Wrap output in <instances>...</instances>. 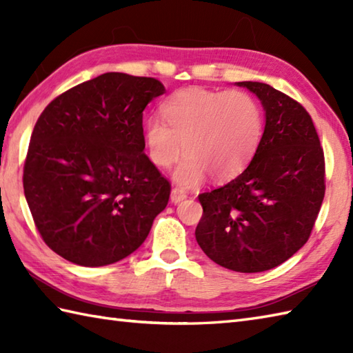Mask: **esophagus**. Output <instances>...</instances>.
<instances>
[{"instance_id": "esophagus-1", "label": "esophagus", "mask_w": 353, "mask_h": 353, "mask_svg": "<svg viewBox=\"0 0 353 353\" xmlns=\"http://www.w3.org/2000/svg\"><path fill=\"white\" fill-rule=\"evenodd\" d=\"M186 199V192L181 188H174L171 191V201L172 203H181Z\"/></svg>"}]
</instances>
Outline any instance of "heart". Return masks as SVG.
Instances as JSON below:
<instances>
[{"instance_id":"obj_1","label":"heart","mask_w":353,"mask_h":353,"mask_svg":"<svg viewBox=\"0 0 353 353\" xmlns=\"http://www.w3.org/2000/svg\"><path fill=\"white\" fill-rule=\"evenodd\" d=\"M162 119L148 118L142 129L148 159L172 171L182 186L199 185L209 172L215 181L239 174L261 144L264 115L259 103L244 91L183 89L161 104Z\"/></svg>"}]
</instances>
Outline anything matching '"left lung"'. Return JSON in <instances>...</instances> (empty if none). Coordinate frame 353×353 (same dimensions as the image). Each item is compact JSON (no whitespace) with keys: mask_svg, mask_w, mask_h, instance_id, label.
Wrapping results in <instances>:
<instances>
[{"mask_svg":"<svg viewBox=\"0 0 353 353\" xmlns=\"http://www.w3.org/2000/svg\"><path fill=\"white\" fill-rule=\"evenodd\" d=\"M265 112L261 144L247 168L199 200L196 229L209 259L239 273H259L290 259L308 241L325 197V157L308 112L259 81H238Z\"/></svg>","mask_w":353,"mask_h":353,"instance_id":"left-lung-1","label":"left lung"}]
</instances>
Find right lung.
<instances>
[{
    "label": "right lung",
    "instance_id": "1",
    "mask_svg": "<svg viewBox=\"0 0 353 353\" xmlns=\"http://www.w3.org/2000/svg\"><path fill=\"white\" fill-rule=\"evenodd\" d=\"M159 80L106 72L52 100L24 165V194L50 249L72 264L109 265L145 241L171 186L144 154L142 112Z\"/></svg>",
    "mask_w": 353,
    "mask_h": 353
}]
</instances>
